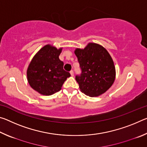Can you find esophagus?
Segmentation results:
<instances>
[{"mask_svg":"<svg viewBox=\"0 0 147 147\" xmlns=\"http://www.w3.org/2000/svg\"><path fill=\"white\" fill-rule=\"evenodd\" d=\"M70 74H71V75L72 76H74V71H70Z\"/></svg>","mask_w":147,"mask_h":147,"instance_id":"34e87169","label":"esophagus"}]
</instances>
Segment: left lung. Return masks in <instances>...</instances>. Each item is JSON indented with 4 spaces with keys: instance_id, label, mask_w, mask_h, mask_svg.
<instances>
[{
    "instance_id": "8db88e82",
    "label": "left lung",
    "mask_w": 147,
    "mask_h": 147,
    "mask_svg": "<svg viewBox=\"0 0 147 147\" xmlns=\"http://www.w3.org/2000/svg\"><path fill=\"white\" fill-rule=\"evenodd\" d=\"M82 73L76 76L81 91L91 97L110 88L115 78V67L111 56L100 45L89 43L84 49H76Z\"/></svg>"
}]
</instances>
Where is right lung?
Here are the masks:
<instances>
[{"label": "right lung", "mask_w": 147, "mask_h": 147, "mask_svg": "<svg viewBox=\"0 0 147 147\" xmlns=\"http://www.w3.org/2000/svg\"><path fill=\"white\" fill-rule=\"evenodd\" d=\"M62 48L47 45L36 53L27 69V79L31 88L39 93L49 96L61 90L64 82L71 76L63 69L59 59Z\"/></svg>", "instance_id": "add662e5"}]
</instances>
